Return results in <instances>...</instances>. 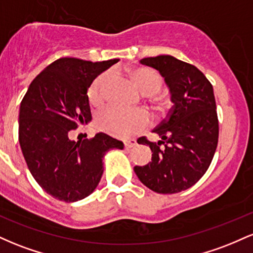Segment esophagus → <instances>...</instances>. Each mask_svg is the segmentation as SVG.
<instances>
[{
	"label": "esophagus",
	"instance_id": "34e87169",
	"mask_svg": "<svg viewBox=\"0 0 253 253\" xmlns=\"http://www.w3.org/2000/svg\"><path fill=\"white\" fill-rule=\"evenodd\" d=\"M134 146H136L135 139H129V140L125 141V147H126V149H132V147Z\"/></svg>",
	"mask_w": 253,
	"mask_h": 253
}]
</instances>
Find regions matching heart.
I'll return each instance as SVG.
<instances>
[{
	"label": "heart",
	"instance_id": "obj_1",
	"mask_svg": "<svg viewBox=\"0 0 253 253\" xmlns=\"http://www.w3.org/2000/svg\"><path fill=\"white\" fill-rule=\"evenodd\" d=\"M135 85L145 95H153L161 90L163 80L158 72L149 68H138L129 71ZM110 81L109 74L98 76L88 90L91 103H100L104 95V89ZM150 115L144 109L127 110L118 106H109L98 113L96 124L100 129L118 138H127L149 125Z\"/></svg>",
	"mask_w": 253,
	"mask_h": 253
}]
</instances>
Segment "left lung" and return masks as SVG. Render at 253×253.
I'll return each instance as SVG.
<instances>
[{"mask_svg":"<svg viewBox=\"0 0 253 253\" xmlns=\"http://www.w3.org/2000/svg\"><path fill=\"white\" fill-rule=\"evenodd\" d=\"M140 63L164 78L172 107L153 129L161 140H140L150 146L152 159L144 167H134V172L156 193H179L205 175L215 153L219 123L213 86L196 66L169 54L143 58Z\"/></svg>","mask_w":253,"mask_h":253,"instance_id":"8db88e82","label":"left lung"}]
</instances>
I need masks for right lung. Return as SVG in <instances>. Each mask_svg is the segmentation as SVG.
I'll use <instances>...</instances> for the list:
<instances>
[{"instance_id":"obj_1","label":"right lung","mask_w":253,"mask_h":253,"mask_svg":"<svg viewBox=\"0 0 253 253\" xmlns=\"http://www.w3.org/2000/svg\"><path fill=\"white\" fill-rule=\"evenodd\" d=\"M120 59L89 62L60 58L28 86L20 104L19 143L32 176L54 199L76 202L89 196L103 173V157L124 144L102 132L75 141L70 132L91 121L88 89Z\"/></svg>"}]
</instances>
